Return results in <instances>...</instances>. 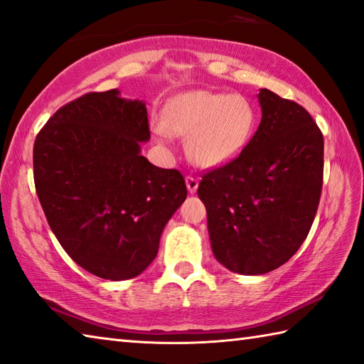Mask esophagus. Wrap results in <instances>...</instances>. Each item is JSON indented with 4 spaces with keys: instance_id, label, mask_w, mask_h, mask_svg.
I'll return each mask as SVG.
<instances>
[{
    "instance_id": "esophagus-1",
    "label": "esophagus",
    "mask_w": 364,
    "mask_h": 364,
    "mask_svg": "<svg viewBox=\"0 0 364 364\" xmlns=\"http://www.w3.org/2000/svg\"><path fill=\"white\" fill-rule=\"evenodd\" d=\"M186 188L191 194H194L197 188H199V180L194 176H186Z\"/></svg>"
}]
</instances>
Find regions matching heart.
I'll use <instances>...</instances> for the list:
<instances>
[{"label":"heart","mask_w":364,"mask_h":364,"mask_svg":"<svg viewBox=\"0 0 364 364\" xmlns=\"http://www.w3.org/2000/svg\"><path fill=\"white\" fill-rule=\"evenodd\" d=\"M162 127L154 134L161 144L171 135L188 136L186 149L203 168L223 167L248 146L256 127V111L247 97L211 90H189L165 103Z\"/></svg>","instance_id":"obj_1"}]
</instances>
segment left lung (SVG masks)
I'll return each instance as SVG.
<instances>
[{
  "label": "left lung",
  "mask_w": 364,
  "mask_h": 364,
  "mask_svg": "<svg viewBox=\"0 0 364 364\" xmlns=\"http://www.w3.org/2000/svg\"><path fill=\"white\" fill-rule=\"evenodd\" d=\"M262 117L243 153L203 175L216 261L242 275H262L291 257L312 226L323 184V135L301 105L267 89Z\"/></svg>",
  "instance_id": "1"
}]
</instances>
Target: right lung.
<instances>
[{
	"mask_svg": "<svg viewBox=\"0 0 364 364\" xmlns=\"http://www.w3.org/2000/svg\"><path fill=\"white\" fill-rule=\"evenodd\" d=\"M149 138L144 102L111 89L65 105L35 140L33 175L52 232L77 266L105 280L134 279L154 261L188 196L180 171L141 156Z\"/></svg>",
	"mask_w": 364,
	"mask_h": 364,
	"instance_id": "add662e5",
	"label": "right lung"
}]
</instances>
